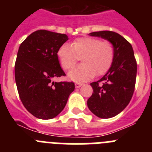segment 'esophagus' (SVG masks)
Listing matches in <instances>:
<instances>
[{"label": "esophagus", "instance_id": "obj_1", "mask_svg": "<svg viewBox=\"0 0 152 152\" xmlns=\"http://www.w3.org/2000/svg\"><path fill=\"white\" fill-rule=\"evenodd\" d=\"M81 86H82V84H80V83H76V84H75V88H80Z\"/></svg>", "mask_w": 152, "mask_h": 152}]
</instances>
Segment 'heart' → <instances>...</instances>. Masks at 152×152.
I'll return each instance as SVG.
<instances>
[{
    "label": "heart",
    "mask_w": 152,
    "mask_h": 152,
    "mask_svg": "<svg viewBox=\"0 0 152 152\" xmlns=\"http://www.w3.org/2000/svg\"><path fill=\"white\" fill-rule=\"evenodd\" d=\"M58 58L64 70L72 69L81 57L83 64L72 69L68 77L75 82H85L94 77L102 75L110 68L115 49L111 42L102 41L94 37H81L75 39L71 45L63 44L57 51Z\"/></svg>",
    "instance_id": "obj_1"
}]
</instances>
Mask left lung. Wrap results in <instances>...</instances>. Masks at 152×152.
Returning a JSON list of instances; mask_svg holds the SVG:
<instances>
[{"label": "left lung", "mask_w": 152, "mask_h": 152, "mask_svg": "<svg viewBox=\"0 0 152 152\" xmlns=\"http://www.w3.org/2000/svg\"><path fill=\"white\" fill-rule=\"evenodd\" d=\"M113 45L115 57L108 72L101 79L91 83L93 94L88 107L95 116L109 119L116 116L126 107L135 90L137 64L132 46L124 37L112 31L89 33Z\"/></svg>", "instance_id": "left-lung-1"}]
</instances>
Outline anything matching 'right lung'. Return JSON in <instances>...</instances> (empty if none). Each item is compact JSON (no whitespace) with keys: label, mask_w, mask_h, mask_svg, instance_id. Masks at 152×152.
I'll use <instances>...</instances> for the list:
<instances>
[{"label":"right lung","mask_w":152,"mask_h":152,"mask_svg":"<svg viewBox=\"0 0 152 152\" xmlns=\"http://www.w3.org/2000/svg\"><path fill=\"white\" fill-rule=\"evenodd\" d=\"M66 34L41 29L31 33L20 45L15 62L17 91L25 108L35 117L57 116L75 90L73 82H54L64 76L57 56Z\"/></svg>","instance_id":"add662e5"}]
</instances>
